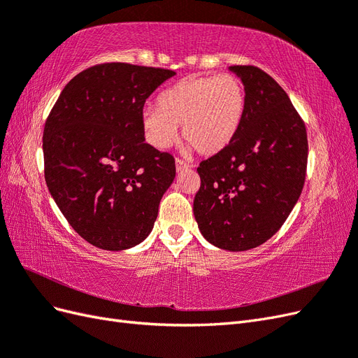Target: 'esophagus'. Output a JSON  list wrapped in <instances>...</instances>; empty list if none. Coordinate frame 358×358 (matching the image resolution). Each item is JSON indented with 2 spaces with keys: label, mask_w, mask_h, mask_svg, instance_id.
I'll return each instance as SVG.
<instances>
[{
  "label": "esophagus",
  "mask_w": 358,
  "mask_h": 358,
  "mask_svg": "<svg viewBox=\"0 0 358 358\" xmlns=\"http://www.w3.org/2000/svg\"><path fill=\"white\" fill-rule=\"evenodd\" d=\"M187 169H191V164L189 162H185L183 159H176V170L178 171H182V170H187Z\"/></svg>",
  "instance_id": "1"
}]
</instances>
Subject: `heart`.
I'll return each mask as SVG.
<instances>
[{"instance_id": "obj_1", "label": "heart", "mask_w": 358, "mask_h": 358, "mask_svg": "<svg viewBox=\"0 0 358 358\" xmlns=\"http://www.w3.org/2000/svg\"><path fill=\"white\" fill-rule=\"evenodd\" d=\"M159 107H146L142 121L148 142L169 148L182 136L201 155H215L229 146L242 127L246 112L245 85L230 74L189 76L158 99Z\"/></svg>"}]
</instances>
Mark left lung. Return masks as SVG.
Returning <instances> with one entry per match:
<instances>
[{
	"label": "left lung",
	"mask_w": 358,
	"mask_h": 358,
	"mask_svg": "<svg viewBox=\"0 0 358 358\" xmlns=\"http://www.w3.org/2000/svg\"><path fill=\"white\" fill-rule=\"evenodd\" d=\"M246 91L239 133L200 162L194 216L209 243L239 252L263 245L294 208L306 178L305 122L287 92L254 66L230 67Z\"/></svg>",
	"instance_id": "1"
}]
</instances>
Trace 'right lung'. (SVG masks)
<instances>
[{"label": "right lung", "instance_id": "1", "mask_svg": "<svg viewBox=\"0 0 358 358\" xmlns=\"http://www.w3.org/2000/svg\"><path fill=\"white\" fill-rule=\"evenodd\" d=\"M176 73L109 62L73 78L43 133L45 179L74 231L106 251H124L154 229L175 180V158L145 142L148 96Z\"/></svg>", "mask_w": 358, "mask_h": 358}]
</instances>
